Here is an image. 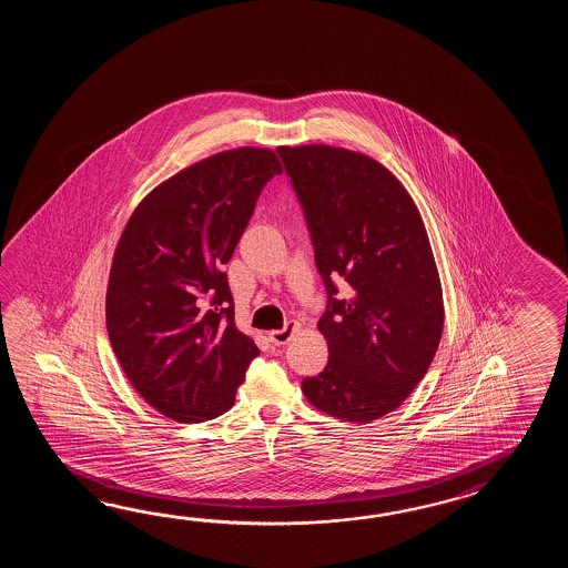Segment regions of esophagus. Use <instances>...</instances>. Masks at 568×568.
I'll return each mask as SVG.
<instances>
[{
	"label": "esophagus",
	"mask_w": 568,
	"mask_h": 568,
	"mask_svg": "<svg viewBox=\"0 0 568 568\" xmlns=\"http://www.w3.org/2000/svg\"><path fill=\"white\" fill-rule=\"evenodd\" d=\"M298 328H301V325H298L296 321H290V323H286L284 328H280V331H270V333H267V338H270L274 345H286L290 338L294 337V335L298 333Z\"/></svg>",
	"instance_id": "esophagus-1"
}]
</instances>
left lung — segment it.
<instances>
[{
  "mask_svg": "<svg viewBox=\"0 0 568 568\" xmlns=\"http://www.w3.org/2000/svg\"><path fill=\"white\" fill-rule=\"evenodd\" d=\"M325 282L318 331L328 363L304 377L316 410L367 424L420 384L443 335L445 306L423 217L402 182L374 158L335 145H282ZM335 281L346 284L338 302Z\"/></svg>",
  "mask_w": 568,
  "mask_h": 568,
  "instance_id": "8db88e82",
  "label": "left lung"
}]
</instances>
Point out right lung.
Wrapping results in <instances>:
<instances>
[{"label":"right lung","mask_w":568,"mask_h":568,"mask_svg":"<svg viewBox=\"0 0 568 568\" xmlns=\"http://www.w3.org/2000/svg\"><path fill=\"white\" fill-rule=\"evenodd\" d=\"M282 174L276 152L237 148L205 158L158 184L135 206L109 272V341L135 392L176 423L230 410L254 338L233 318L223 266Z\"/></svg>","instance_id":"obj_1"}]
</instances>
